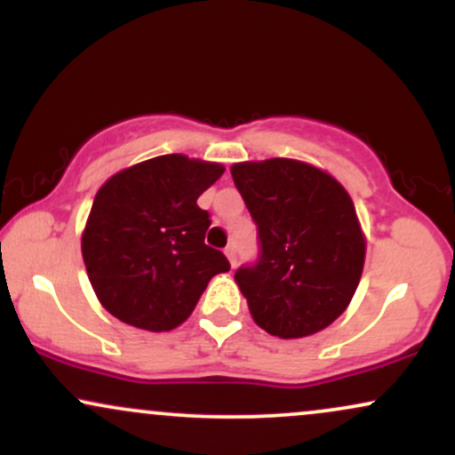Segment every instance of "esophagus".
<instances>
[{
  "instance_id": "34e87169",
  "label": "esophagus",
  "mask_w": 455,
  "mask_h": 455,
  "mask_svg": "<svg viewBox=\"0 0 455 455\" xmlns=\"http://www.w3.org/2000/svg\"><path fill=\"white\" fill-rule=\"evenodd\" d=\"M224 254H227L228 263L235 267V263H237V250H235V245H227V248H224Z\"/></svg>"
}]
</instances>
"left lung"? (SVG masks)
I'll return each mask as SVG.
<instances>
[{
  "instance_id": "8db88e82",
  "label": "left lung",
  "mask_w": 455,
  "mask_h": 455,
  "mask_svg": "<svg viewBox=\"0 0 455 455\" xmlns=\"http://www.w3.org/2000/svg\"><path fill=\"white\" fill-rule=\"evenodd\" d=\"M231 175L259 227V263L235 271L254 323L284 340L329 327L363 271L353 198L336 177L291 158L237 162Z\"/></svg>"
}]
</instances>
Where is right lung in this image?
<instances>
[{"mask_svg": "<svg viewBox=\"0 0 455 455\" xmlns=\"http://www.w3.org/2000/svg\"><path fill=\"white\" fill-rule=\"evenodd\" d=\"M224 173L218 162L166 154L104 181L81 235L87 275L104 310L128 325L171 331L216 274L231 269L205 243L196 198Z\"/></svg>", "mask_w": 455, "mask_h": 455, "instance_id": "1", "label": "right lung"}]
</instances>
